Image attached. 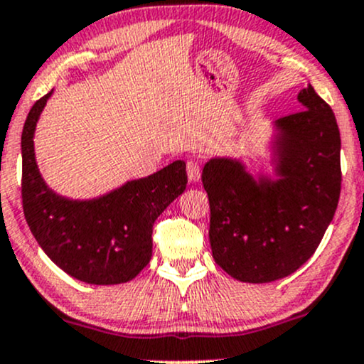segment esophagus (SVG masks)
I'll use <instances>...</instances> for the list:
<instances>
[{
    "mask_svg": "<svg viewBox=\"0 0 364 364\" xmlns=\"http://www.w3.org/2000/svg\"><path fill=\"white\" fill-rule=\"evenodd\" d=\"M186 168H187V177H189L191 182H198L199 178H201V166H199L196 159H189V161L186 163Z\"/></svg>",
    "mask_w": 364,
    "mask_h": 364,
    "instance_id": "esophagus-1",
    "label": "esophagus"
}]
</instances>
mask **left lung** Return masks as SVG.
<instances>
[{
    "instance_id": "1",
    "label": "left lung",
    "mask_w": 364,
    "mask_h": 364,
    "mask_svg": "<svg viewBox=\"0 0 364 364\" xmlns=\"http://www.w3.org/2000/svg\"><path fill=\"white\" fill-rule=\"evenodd\" d=\"M299 102L302 111L276 121L277 181L257 182L228 158L203 168L213 259L243 283H271L295 272L316 252L337 210V119L311 85Z\"/></svg>"
}]
</instances>
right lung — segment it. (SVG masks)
I'll return each instance as SVG.
<instances>
[{
	"mask_svg": "<svg viewBox=\"0 0 364 364\" xmlns=\"http://www.w3.org/2000/svg\"><path fill=\"white\" fill-rule=\"evenodd\" d=\"M46 93L31 107L22 130V206L43 252L69 276L90 284H119L152 257V225L186 191V163L173 161L146 178L90 201H73L50 191L34 159V130Z\"/></svg>",
	"mask_w": 364,
	"mask_h": 364,
	"instance_id": "right-lung-1",
	"label": "right lung"
}]
</instances>
